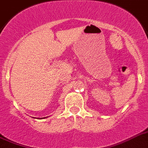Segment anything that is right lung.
Returning a JSON list of instances; mask_svg holds the SVG:
<instances>
[{
    "label": "right lung",
    "mask_w": 148,
    "mask_h": 148,
    "mask_svg": "<svg viewBox=\"0 0 148 148\" xmlns=\"http://www.w3.org/2000/svg\"><path fill=\"white\" fill-rule=\"evenodd\" d=\"M34 118H35V117H34ZM43 118H45V117H43ZM39 119H40V118H39Z\"/></svg>",
    "instance_id": "add662e5"
}]
</instances>
